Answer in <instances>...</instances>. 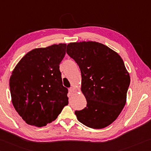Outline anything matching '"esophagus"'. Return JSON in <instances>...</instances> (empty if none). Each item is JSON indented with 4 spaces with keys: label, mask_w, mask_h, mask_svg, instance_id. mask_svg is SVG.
Instances as JSON below:
<instances>
[{
    "label": "esophagus",
    "mask_w": 151,
    "mask_h": 151,
    "mask_svg": "<svg viewBox=\"0 0 151 151\" xmlns=\"http://www.w3.org/2000/svg\"><path fill=\"white\" fill-rule=\"evenodd\" d=\"M70 91L71 92V93H74V92H75V89H74L73 88H70Z\"/></svg>",
    "instance_id": "obj_1"
}]
</instances>
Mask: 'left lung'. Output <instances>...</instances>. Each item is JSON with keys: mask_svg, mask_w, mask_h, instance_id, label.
I'll list each match as a JSON object with an SVG mask.
<instances>
[{"mask_svg": "<svg viewBox=\"0 0 151 151\" xmlns=\"http://www.w3.org/2000/svg\"><path fill=\"white\" fill-rule=\"evenodd\" d=\"M67 54L80 69L81 90L87 100L86 107L75 111L78 120L91 129L106 127L126 104L130 76L123 60L114 50L92 41L71 42Z\"/></svg>", "mask_w": 151, "mask_h": 151, "instance_id": "1", "label": "left lung"}]
</instances>
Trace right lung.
Wrapping results in <instances>:
<instances>
[{
  "instance_id": "add662e5",
  "label": "right lung",
  "mask_w": 151,
  "mask_h": 151,
  "mask_svg": "<svg viewBox=\"0 0 151 151\" xmlns=\"http://www.w3.org/2000/svg\"><path fill=\"white\" fill-rule=\"evenodd\" d=\"M66 46L61 43L33 49L12 71L10 90L13 106L28 125L46 126L68 104V89L63 86L60 71Z\"/></svg>"
}]
</instances>
